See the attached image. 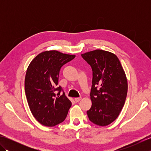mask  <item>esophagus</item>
I'll list each match as a JSON object with an SVG mask.
<instances>
[{
	"mask_svg": "<svg viewBox=\"0 0 151 151\" xmlns=\"http://www.w3.org/2000/svg\"><path fill=\"white\" fill-rule=\"evenodd\" d=\"M81 99H82L81 97H76V98L75 99V102H78L80 101L81 100Z\"/></svg>",
	"mask_w": 151,
	"mask_h": 151,
	"instance_id": "obj_1",
	"label": "esophagus"
}]
</instances>
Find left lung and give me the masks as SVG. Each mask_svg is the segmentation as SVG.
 I'll list each match as a JSON object with an SVG mask.
<instances>
[{
	"instance_id": "1",
	"label": "left lung",
	"mask_w": 151,
	"mask_h": 151,
	"mask_svg": "<svg viewBox=\"0 0 151 151\" xmlns=\"http://www.w3.org/2000/svg\"><path fill=\"white\" fill-rule=\"evenodd\" d=\"M81 56L93 71L89 119L99 126H107L116 119L124 104L128 91L126 75L113 53L98 49Z\"/></svg>"
}]
</instances>
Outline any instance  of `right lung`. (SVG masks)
Wrapping results in <instances>:
<instances>
[{
    "mask_svg": "<svg viewBox=\"0 0 151 151\" xmlns=\"http://www.w3.org/2000/svg\"><path fill=\"white\" fill-rule=\"evenodd\" d=\"M75 58L57 50L45 51L28 67L24 81L28 104L34 117L44 126L62 123L71 106V102L58 84L61 67Z\"/></svg>",
    "mask_w": 151,
    "mask_h": 151,
    "instance_id": "right-lung-1",
    "label": "right lung"
}]
</instances>
